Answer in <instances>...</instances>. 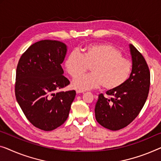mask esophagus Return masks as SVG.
Masks as SVG:
<instances>
[{"label": "esophagus", "instance_id": "esophagus-1", "mask_svg": "<svg viewBox=\"0 0 161 161\" xmlns=\"http://www.w3.org/2000/svg\"><path fill=\"white\" fill-rule=\"evenodd\" d=\"M76 94H81V93H84L85 92V91H81V90H76Z\"/></svg>", "mask_w": 161, "mask_h": 161}]
</instances>
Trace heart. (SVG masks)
I'll list each match as a JSON object with an SVG mask.
<instances>
[{
	"label": "heart",
	"instance_id": "obj_1",
	"mask_svg": "<svg viewBox=\"0 0 161 161\" xmlns=\"http://www.w3.org/2000/svg\"><path fill=\"white\" fill-rule=\"evenodd\" d=\"M64 65L69 75L76 77L71 87L81 91L97 88L102 85L105 90H115L126 83L132 70L131 61L122 57L121 50L105 43L88 45L83 49L81 55L71 52ZM89 68L91 74L78 76Z\"/></svg>",
	"mask_w": 161,
	"mask_h": 161
}]
</instances>
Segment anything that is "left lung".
I'll use <instances>...</instances> for the list:
<instances>
[{
	"label": "left lung",
	"mask_w": 161,
	"mask_h": 161,
	"mask_svg": "<svg viewBox=\"0 0 161 161\" xmlns=\"http://www.w3.org/2000/svg\"><path fill=\"white\" fill-rule=\"evenodd\" d=\"M132 70L121 87L108 90L111 99L100 94L95 104V119L100 125L116 131L128 126L138 116L149 92L150 73L145 59L133 45L129 44Z\"/></svg>",
	"instance_id": "8db88e82"
}]
</instances>
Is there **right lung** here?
Segmentation results:
<instances>
[{
    "mask_svg": "<svg viewBox=\"0 0 161 161\" xmlns=\"http://www.w3.org/2000/svg\"><path fill=\"white\" fill-rule=\"evenodd\" d=\"M67 53L65 43L40 40L19 59L15 95L27 119L37 128L52 131L66 121L76 95L74 90L56 92L69 85L61 67Z\"/></svg>",
    "mask_w": 161,
    "mask_h": 161,
    "instance_id": "right-lung-1",
    "label": "right lung"
}]
</instances>
